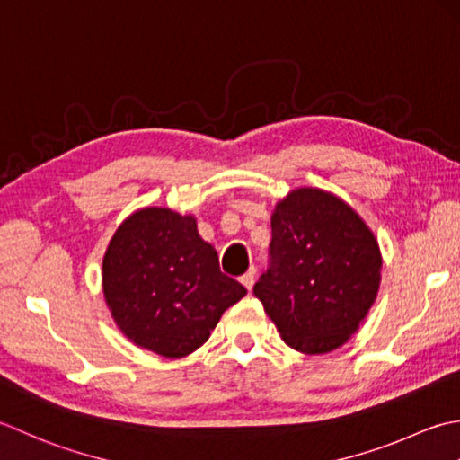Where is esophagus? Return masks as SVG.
I'll use <instances>...</instances> for the list:
<instances>
[{"label":"esophagus","mask_w":460,"mask_h":460,"mask_svg":"<svg viewBox=\"0 0 460 460\" xmlns=\"http://www.w3.org/2000/svg\"><path fill=\"white\" fill-rule=\"evenodd\" d=\"M240 284H242L243 288H246L248 292H250L252 286H254V270H248L246 274L240 276Z\"/></svg>","instance_id":"34e87169"}]
</instances>
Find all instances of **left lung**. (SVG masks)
Segmentation results:
<instances>
[{
  "instance_id": "obj_1",
  "label": "left lung",
  "mask_w": 460,
  "mask_h": 460,
  "mask_svg": "<svg viewBox=\"0 0 460 460\" xmlns=\"http://www.w3.org/2000/svg\"><path fill=\"white\" fill-rule=\"evenodd\" d=\"M271 264L254 286L289 348L330 353L363 325L381 284V250L351 206L322 189L288 192L271 214Z\"/></svg>"
}]
</instances>
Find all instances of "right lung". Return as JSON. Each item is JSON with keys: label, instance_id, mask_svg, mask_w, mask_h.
I'll use <instances>...</instances> for the list:
<instances>
[{"label": "right lung", "instance_id": "right-lung-1", "mask_svg": "<svg viewBox=\"0 0 460 460\" xmlns=\"http://www.w3.org/2000/svg\"><path fill=\"white\" fill-rule=\"evenodd\" d=\"M102 294L130 341L181 359L208 340L246 288L222 274L192 214L146 206L112 234L102 256Z\"/></svg>", "mask_w": 460, "mask_h": 460}]
</instances>
